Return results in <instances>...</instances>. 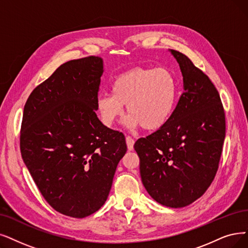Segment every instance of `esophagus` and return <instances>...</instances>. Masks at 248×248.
Wrapping results in <instances>:
<instances>
[{"instance_id": "1", "label": "esophagus", "mask_w": 248, "mask_h": 248, "mask_svg": "<svg viewBox=\"0 0 248 248\" xmlns=\"http://www.w3.org/2000/svg\"><path fill=\"white\" fill-rule=\"evenodd\" d=\"M126 144H127L128 150L132 151L133 150V146H134V140H133V138L130 137V136H127L126 137Z\"/></svg>"}]
</instances>
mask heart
I'll use <instances>...</instances> for the list:
<instances>
[{
    "label": "heart",
    "instance_id": "b5f03b06",
    "mask_svg": "<svg viewBox=\"0 0 248 248\" xmlns=\"http://www.w3.org/2000/svg\"><path fill=\"white\" fill-rule=\"evenodd\" d=\"M178 96L174 74L166 68L136 67L119 75L112 84V93H102L96 108L102 122L111 127L124 114L128 128L142 126L154 131L162 128L173 115Z\"/></svg>",
    "mask_w": 248,
    "mask_h": 248
}]
</instances>
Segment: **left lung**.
I'll use <instances>...</instances> for the list:
<instances>
[{
    "label": "left lung",
    "mask_w": 248,
    "mask_h": 248,
    "mask_svg": "<svg viewBox=\"0 0 248 248\" xmlns=\"http://www.w3.org/2000/svg\"><path fill=\"white\" fill-rule=\"evenodd\" d=\"M183 76V93L162 128L135 144L141 181L163 205L184 207L213 182L225 140V113L220 94L185 55L169 49Z\"/></svg>",
    "instance_id": "8db88e82"
}]
</instances>
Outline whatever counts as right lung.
I'll return each mask as SVG.
<instances>
[{"instance_id":"right-lung-1","label":"right lung","mask_w":248,"mask_h":248,"mask_svg":"<svg viewBox=\"0 0 248 248\" xmlns=\"http://www.w3.org/2000/svg\"><path fill=\"white\" fill-rule=\"evenodd\" d=\"M103 73L101 57L66 62L34 88L23 111L20 150L26 168L54 210L78 219L105 203L127 151L123 133L106 127L95 114Z\"/></svg>"}]
</instances>
